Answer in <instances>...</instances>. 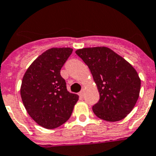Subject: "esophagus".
Instances as JSON below:
<instances>
[{"label":"esophagus","mask_w":156,"mask_h":156,"mask_svg":"<svg viewBox=\"0 0 156 156\" xmlns=\"http://www.w3.org/2000/svg\"><path fill=\"white\" fill-rule=\"evenodd\" d=\"M79 95L80 97H84V95H85V90H82L80 91V92L79 93Z\"/></svg>","instance_id":"esophagus-1"}]
</instances>
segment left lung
I'll list each match as a JSON object with an SVG mask.
<instances>
[{
	"label": "left lung",
	"instance_id": "8db88e82",
	"mask_svg": "<svg viewBox=\"0 0 156 156\" xmlns=\"http://www.w3.org/2000/svg\"><path fill=\"white\" fill-rule=\"evenodd\" d=\"M88 66L99 93V102L93 106L98 118L107 122L123 119L139 98L140 80L134 67L106 47L76 51Z\"/></svg>",
	"mask_w": 156,
	"mask_h": 156
}]
</instances>
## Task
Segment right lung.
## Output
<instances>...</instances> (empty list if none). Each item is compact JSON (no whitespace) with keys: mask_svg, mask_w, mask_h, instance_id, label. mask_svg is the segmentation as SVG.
Returning <instances> with one entry per match:
<instances>
[{"mask_svg":"<svg viewBox=\"0 0 156 156\" xmlns=\"http://www.w3.org/2000/svg\"><path fill=\"white\" fill-rule=\"evenodd\" d=\"M71 48H52L35 59L24 73L20 95L29 116L41 127L53 129L71 117L79 96L66 90L61 69Z\"/></svg>","mask_w":156,"mask_h":156,"instance_id":"right-lung-1","label":"right lung"}]
</instances>
